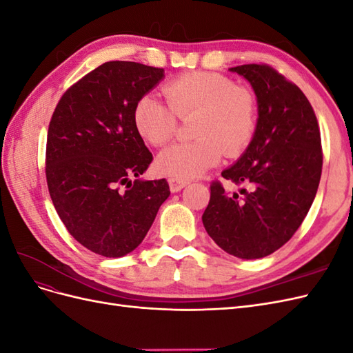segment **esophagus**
I'll return each mask as SVG.
<instances>
[{
  "label": "esophagus",
  "instance_id": "1",
  "mask_svg": "<svg viewBox=\"0 0 353 353\" xmlns=\"http://www.w3.org/2000/svg\"><path fill=\"white\" fill-rule=\"evenodd\" d=\"M188 183L183 179H175V178H169V188L172 193H178V191L183 190L184 187H187Z\"/></svg>",
  "mask_w": 353,
  "mask_h": 353
}]
</instances>
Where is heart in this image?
<instances>
[{
    "label": "heart",
    "instance_id": "heart-1",
    "mask_svg": "<svg viewBox=\"0 0 353 353\" xmlns=\"http://www.w3.org/2000/svg\"><path fill=\"white\" fill-rule=\"evenodd\" d=\"M168 105L154 95L138 100L134 123L153 145H163L175 134L176 117L194 116L191 134L197 140L176 143L156 159V169L175 179H193L219 163L222 150L239 154L249 144L256 126L253 94L212 72L187 73L163 88Z\"/></svg>",
    "mask_w": 353,
    "mask_h": 353
}]
</instances>
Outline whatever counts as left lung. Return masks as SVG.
Returning <instances> with one entry per match:
<instances>
[{"mask_svg":"<svg viewBox=\"0 0 353 353\" xmlns=\"http://www.w3.org/2000/svg\"><path fill=\"white\" fill-rule=\"evenodd\" d=\"M248 81L258 121L244 153L222 176L244 184L230 194L212 183L201 221L222 250L240 259L265 258L292 239L312 206L323 169L321 135L305 94L266 65L231 68Z\"/></svg>","mask_w":353,"mask_h":353,"instance_id":"8db88e82","label":"left lung"}]
</instances>
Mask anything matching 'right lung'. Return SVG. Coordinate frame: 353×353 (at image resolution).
Segmentation results:
<instances>
[{"mask_svg": "<svg viewBox=\"0 0 353 353\" xmlns=\"http://www.w3.org/2000/svg\"><path fill=\"white\" fill-rule=\"evenodd\" d=\"M163 78V69L108 61L72 85L51 117L52 205L70 236L105 258L135 250L170 194L165 178H140L153 156L134 123L138 100Z\"/></svg>", "mask_w": 353, "mask_h": 353, "instance_id": "obj_1", "label": "right lung"}]
</instances>
